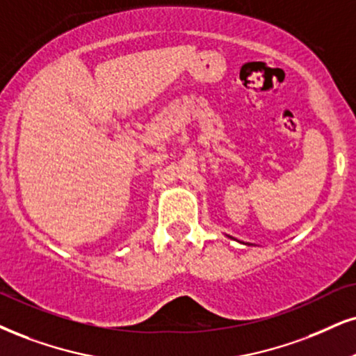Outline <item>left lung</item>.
<instances>
[{"instance_id":"obj_1","label":"left lung","mask_w":356,"mask_h":356,"mask_svg":"<svg viewBox=\"0 0 356 356\" xmlns=\"http://www.w3.org/2000/svg\"><path fill=\"white\" fill-rule=\"evenodd\" d=\"M227 236V234H226ZM227 238H229V239H234V238H232V236H227ZM236 241H238V239H236ZM238 243H241V241H238ZM244 244V243H243Z\"/></svg>"}]
</instances>
